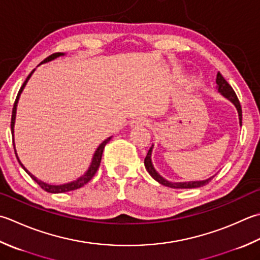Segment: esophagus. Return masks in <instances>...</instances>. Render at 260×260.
<instances>
[{
  "label": "esophagus",
  "instance_id": "1",
  "mask_svg": "<svg viewBox=\"0 0 260 260\" xmlns=\"http://www.w3.org/2000/svg\"><path fill=\"white\" fill-rule=\"evenodd\" d=\"M150 125V120L145 117H139L135 120L132 121V126H147Z\"/></svg>",
  "mask_w": 260,
  "mask_h": 260
}]
</instances>
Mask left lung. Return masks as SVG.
<instances>
[{"label":"left lung","instance_id":"obj_1","mask_svg":"<svg viewBox=\"0 0 260 260\" xmlns=\"http://www.w3.org/2000/svg\"><path fill=\"white\" fill-rule=\"evenodd\" d=\"M216 83L218 86V91H220L221 94H223L228 98L230 101H232L235 106L237 107L238 109V113H239V120H240V125H242V109H241V105H240V101H239L238 96L235 92V90L232 89V86L228 83V81L223 78L221 73H217L216 76ZM151 152H152V147L147 152V154L144 159V166H145V169L147 170V172L151 175V177L155 179L157 182H160L161 185L167 186V187H170V188H198V187H202V186H205L207 185L208 182H210L214 176L208 178L206 180H203V181H190V182H170L166 180L165 178H162L157 172L154 170L153 166H152V162H151Z\"/></svg>","mask_w":260,"mask_h":260}]
</instances>
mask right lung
<instances>
[{"label":"right lung","mask_w":260,"mask_h":260,"mask_svg":"<svg viewBox=\"0 0 260 260\" xmlns=\"http://www.w3.org/2000/svg\"><path fill=\"white\" fill-rule=\"evenodd\" d=\"M60 55H63V54H62V53H55V54L49 55L48 57H47V58H45V59L43 60V62L40 63V64H43V63H45V62H48V60H52V59H54V58H56V57H58V56H60ZM34 71H35V70H32V71H31V73H30V74L27 76V79H25V81L23 82L22 86H21V88H20V90H19L17 98H15L14 105H13V108H12V117H11V132H12V134H13V127H14V120H15V110H17V104H18V100H19L20 93L22 92V90H23V88H24L25 83L28 82V80H29L30 76H31V74L34 73ZM110 139H111V137H108V139L105 140V141L103 142V143H101V144L99 145L98 149H96L95 153H94V155H93V159H92V164H91V166H90V168H89V170L86 171L85 174H84L82 177H80L78 180L72 181V182H69V184L57 185V186L45 184V182L38 180L37 178H36L34 175L30 174V172H29L27 169H25V168L23 167V165L21 164V162H20L19 157H18V161H19V164L21 165V167H22L23 169H24V171L27 172V174H28L30 177H31L32 179H34L36 182H37V184H38L40 187H42V189H44L45 191H47V192H52V194H59V192H66V191L75 190V189H78V188H81L82 186L86 185V184H88V182H89L91 179H92L93 176L95 175L96 170L99 169V166H100V162H101V156H103V152H104L105 146H106V144L108 143V142L110 141ZM13 147H14V140H13ZM14 151H15V150H14ZM15 155H17V153H15Z\"/></svg>","instance_id":"obj_1"}]
</instances>
